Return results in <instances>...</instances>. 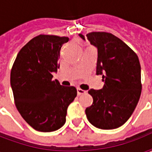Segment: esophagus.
<instances>
[{
  "label": "esophagus",
  "mask_w": 152,
  "mask_h": 152,
  "mask_svg": "<svg viewBox=\"0 0 152 152\" xmlns=\"http://www.w3.org/2000/svg\"><path fill=\"white\" fill-rule=\"evenodd\" d=\"M86 90H83V89H80V88H77V94H78V95H81V94H86Z\"/></svg>",
  "instance_id": "34e87169"
}]
</instances>
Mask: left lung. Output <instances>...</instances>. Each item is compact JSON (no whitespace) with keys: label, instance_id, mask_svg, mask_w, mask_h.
I'll list each match as a JSON object with an SVG mask.
<instances>
[{"label":"left lung","instance_id":"left-lung-1","mask_svg":"<svg viewBox=\"0 0 152 152\" xmlns=\"http://www.w3.org/2000/svg\"><path fill=\"white\" fill-rule=\"evenodd\" d=\"M80 37L85 40L84 36ZM98 48L96 74L102 75V89H91L92 105L86 109L88 121L102 129L119 128L129 119L142 92L138 57L124 41L112 33L93 31L86 35Z\"/></svg>","mask_w":152,"mask_h":152}]
</instances>
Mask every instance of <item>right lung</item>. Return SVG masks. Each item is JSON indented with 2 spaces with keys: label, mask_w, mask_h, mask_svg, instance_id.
<instances>
[{
  "label": "right lung",
  "mask_w": 152,
  "mask_h": 152,
  "mask_svg": "<svg viewBox=\"0 0 152 152\" xmlns=\"http://www.w3.org/2000/svg\"><path fill=\"white\" fill-rule=\"evenodd\" d=\"M69 38L39 35L18 52L10 72L15 106L34 129L52 132L66 122V110L77 95L74 86L64 87L53 72L59 68L61 47Z\"/></svg>",
  "instance_id": "obj_1"
}]
</instances>
